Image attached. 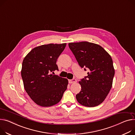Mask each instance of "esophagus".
I'll list each match as a JSON object with an SVG mask.
<instances>
[{"instance_id": "esophagus-1", "label": "esophagus", "mask_w": 135, "mask_h": 135, "mask_svg": "<svg viewBox=\"0 0 135 135\" xmlns=\"http://www.w3.org/2000/svg\"><path fill=\"white\" fill-rule=\"evenodd\" d=\"M68 82L69 84H73V83H75L76 82V80L75 79H73L71 80H69Z\"/></svg>"}]
</instances>
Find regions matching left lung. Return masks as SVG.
Instances as JSON below:
<instances>
[{
  "label": "left lung",
  "mask_w": 135,
  "mask_h": 135,
  "mask_svg": "<svg viewBox=\"0 0 135 135\" xmlns=\"http://www.w3.org/2000/svg\"><path fill=\"white\" fill-rule=\"evenodd\" d=\"M68 46L88 75L79 84L81 89L76 95L81 105L94 107L102 103L111 90L114 69L111 56L102 47L88 42L69 43Z\"/></svg>",
  "instance_id": "1"
}]
</instances>
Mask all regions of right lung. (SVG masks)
<instances>
[{"mask_svg": "<svg viewBox=\"0 0 135 135\" xmlns=\"http://www.w3.org/2000/svg\"><path fill=\"white\" fill-rule=\"evenodd\" d=\"M66 43L35 47L24 57L21 70L25 91L36 104L49 107L57 104L67 89L68 81L51 72L58 70L57 59Z\"/></svg>", "mask_w": 135, "mask_h": 135, "instance_id": "obj_1", "label": "right lung"}]
</instances>
